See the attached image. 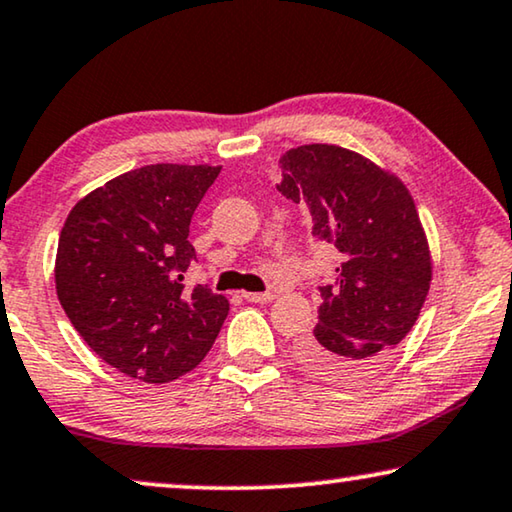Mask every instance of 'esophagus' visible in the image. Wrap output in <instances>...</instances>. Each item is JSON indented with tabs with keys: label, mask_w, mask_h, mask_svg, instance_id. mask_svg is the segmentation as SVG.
Instances as JSON below:
<instances>
[{
	"label": "esophagus",
	"mask_w": 512,
	"mask_h": 512,
	"mask_svg": "<svg viewBox=\"0 0 512 512\" xmlns=\"http://www.w3.org/2000/svg\"><path fill=\"white\" fill-rule=\"evenodd\" d=\"M243 299L250 301V304H269V301L276 299L273 292H243Z\"/></svg>",
	"instance_id": "1"
}]
</instances>
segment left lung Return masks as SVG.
<instances>
[{"label":"left lung","instance_id":"obj_1","mask_svg":"<svg viewBox=\"0 0 512 512\" xmlns=\"http://www.w3.org/2000/svg\"><path fill=\"white\" fill-rule=\"evenodd\" d=\"M278 164V192L304 201L315 239L341 253L297 359L331 383H357L390 359L427 299L431 255L415 201L397 176L341 146L308 143Z\"/></svg>","mask_w":512,"mask_h":512}]
</instances>
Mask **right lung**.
I'll list each match as a JSON object with an SVG mask.
<instances>
[{
  "label": "right lung",
  "mask_w": 512,
  "mask_h": 512,
  "mask_svg": "<svg viewBox=\"0 0 512 512\" xmlns=\"http://www.w3.org/2000/svg\"><path fill=\"white\" fill-rule=\"evenodd\" d=\"M220 167L148 164L71 208L55 257L57 299L83 341L143 383L192 371L220 334L229 301L187 290L190 222Z\"/></svg>",
  "instance_id": "add662e5"
}]
</instances>
